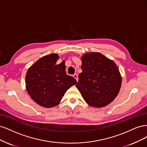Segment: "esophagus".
<instances>
[{
  "mask_svg": "<svg viewBox=\"0 0 147 147\" xmlns=\"http://www.w3.org/2000/svg\"><path fill=\"white\" fill-rule=\"evenodd\" d=\"M73 77L76 79V80L77 81H78V75L77 74H73Z\"/></svg>",
  "mask_w": 147,
  "mask_h": 147,
  "instance_id": "obj_1",
  "label": "esophagus"
}]
</instances>
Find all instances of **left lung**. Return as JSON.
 I'll return each instance as SVG.
<instances>
[{
    "instance_id": "8db88e82",
    "label": "left lung",
    "mask_w": 147,
    "mask_h": 147,
    "mask_svg": "<svg viewBox=\"0 0 147 147\" xmlns=\"http://www.w3.org/2000/svg\"><path fill=\"white\" fill-rule=\"evenodd\" d=\"M82 72L76 87L88 105L105 107L113 101L120 91L121 77L113 61L99 53L82 55Z\"/></svg>"
}]
</instances>
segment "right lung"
I'll return each mask as SVG.
<instances>
[{
  "instance_id": "add662e5",
  "label": "right lung",
  "mask_w": 147,
  "mask_h": 147,
  "mask_svg": "<svg viewBox=\"0 0 147 147\" xmlns=\"http://www.w3.org/2000/svg\"><path fill=\"white\" fill-rule=\"evenodd\" d=\"M59 59L55 54L46 55L27 72V91L33 100L42 107L58 105L67 90L77 82L74 78L66 73L65 61L56 64Z\"/></svg>"
}]
</instances>
